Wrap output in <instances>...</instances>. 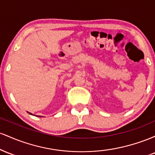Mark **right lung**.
Wrapping results in <instances>:
<instances>
[{
    "mask_svg": "<svg viewBox=\"0 0 155 155\" xmlns=\"http://www.w3.org/2000/svg\"><path fill=\"white\" fill-rule=\"evenodd\" d=\"M28 113H29V114H31V115H33V114H31V113H30V112H28ZM38 117H41V116H38Z\"/></svg>",
    "mask_w": 155,
    "mask_h": 155,
    "instance_id": "add662e5",
    "label": "right lung"
}]
</instances>
